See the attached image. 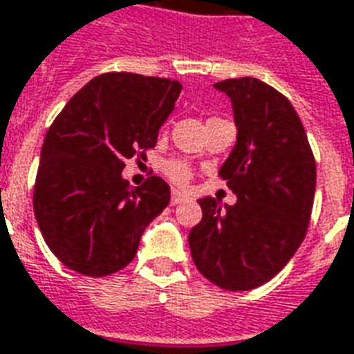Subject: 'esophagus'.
<instances>
[{
	"label": "esophagus",
	"mask_w": 354,
	"mask_h": 354,
	"mask_svg": "<svg viewBox=\"0 0 354 354\" xmlns=\"http://www.w3.org/2000/svg\"><path fill=\"white\" fill-rule=\"evenodd\" d=\"M187 201V195L182 193V191H178V189H172L171 191V202L172 204H182V202Z\"/></svg>",
	"instance_id": "obj_1"
}]
</instances>
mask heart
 Wrapping results in <instances>:
<instances>
[{
  "label": "heart",
  "mask_w": 354,
  "mask_h": 354,
  "mask_svg": "<svg viewBox=\"0 0 354 354\" xmlns=\"http://www.w3.org/2000/svg\"><path fill=\"white\" fill-rule=\"evenodd\" d=\"M161 169L165 172V176L174 183H187L193 176V169L182 159H169V161L163 163Z\"/></svg>",
  "instance_id": "heart-1"
}]
</instances>
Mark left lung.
Masks as SVG:
<instances>
[{"label":"left lung","instance_id":"obj_1","mask_svg":"<svg viewBox=\"0 0 354 354\" xmlns=\"http://www.w3.org/2000/svg\"><path fill=\"white\" fill-rule=\"evenodd\" d=\"M232 100L237 142L219 176L234 206L206 196L189 232L196 269L228 291L254 290L280 273L301 247L315 193V159L284 94L256 77L213 85Z\"/></svg>","mask_w":354,"mask_h":354}]
</instances>
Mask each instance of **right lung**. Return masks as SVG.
Masks as SVG:
<instances>
[{"mask_svg": "<svg viewBox=\"0 0 354 354\" xmlns=\"http://www.w3.org/2000/svg\"><path fill=\"white\" fill-rule=\"evenodd\" d=\"M182 85L152 75L109 72L64 105L46 133L35 180L39 228L59 261L107 277L133 260L145 228L169 206L159 176L139 187L122 178L126 159H147Z\"/></svg>", "mask_w": 354, "mask_h": 354, "instance_id": "right-lung-1", "label": "right lung"}]
</instances>
